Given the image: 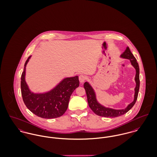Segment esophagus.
<instances>
[{"label": "esophagus", "instance_id": "obj_1", "mask_svg": "<svg viewBox=\"0 0 157 157\" xmlns=\"http://www.w3.org/2000/svg\"><path fill=\"white\" fill-rule=\"evenodd\" d=\"M86 77L85 75H81L79 76V82L81 83L84 82V81L86 80Z\"/></svg>", "mask_w": 157, "mask_h": 157}]
</instances>
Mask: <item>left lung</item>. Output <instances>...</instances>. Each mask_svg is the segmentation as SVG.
<instances>
[{"instance_id": "obj_1", "label": "left lung", "mask_w": 157, "mask_h": 157, "mask_svg": "<svg viewBox=\"0 0 157 157\" xmlns=\"http://www.w3.org/2000/svg\"><path fill=\"white\" fill-rule=\"evenodd\" d=\"M121 58L128 59L130 61L132 65L136 69V76H135V82H136V87L134 88V100L130 103L126 108L124 109H114L105 107L104 106L100 104L97 100L96 93L88 82H85L84 84L86 96L88 103L91 109L98 116L107 117V118H115L118 117L126 113L128 110L133 108L134 105L139 93V86H140V79H139V64L137 62V60L133 56V54L130 51V49L128 47L126 48L125 51L121 55Z\"/></svg>"}]
</instances>
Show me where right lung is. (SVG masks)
I'll return each mask as SVG.
<instances>
[{"label":"right lung","mask_w":157,"mask_h":157,"mask_svg":"<svg viewBox=\"0 0 157 157\" xmlns=\"http://www.w3.org/2000/svg\"><path fill=\"white\" fill-rule=\"evenodd\" d=\"M31 56L24 64V71L21 78V90L26 107L39 117L52 119L60 117L66 111L70 97L74 90L79 86L78 76L63 79L53 89L44 93L32 92L27 84L25 67Z\"/></svg>","instance_id":"1"}]
</instances>
